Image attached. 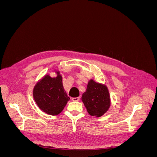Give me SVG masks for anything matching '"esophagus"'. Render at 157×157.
Here are the masks:
<instances>
[{
    "label": "esophagus",
    "instance_id": "esophagus-1",
    "mask_svg": "<svg viewBox=\"0 0 157 157\" xmlns=\"http://www.w3.org/2000/svg\"><path fill=\"white\" fill-rule=\"evenodd\" d=\"M72 100L73 101H78L80 100V97H77V98H73Z\"/></svg>",
    "mask_w": 157,
    "mask_h": 157
}]
</instances>
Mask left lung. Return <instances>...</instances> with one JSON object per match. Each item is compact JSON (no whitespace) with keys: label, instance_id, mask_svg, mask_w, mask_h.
Here are the masks:
<instances>
[{"label":"left lung","instance_id":"1","mask_svg":"<svg viewBox=\"0 0 157 157\" xmlns=\"http://www.w3.org/2000/svg\"><path fill=\"white\" fill-rule=\"evenodd\" d=\"M82 101L91 116H103L111 106V98L107 87L103 84L90 79L86 92L82 96Z\"/></svg>","mask_w":157,"mask_h":157}]
</instances>
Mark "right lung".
Returning a JSON list of instances; mask_svg holds the SVG:
<instances>
[{"mask_svg":"<svg viewBox=\"0 0 157 157\" xmlns=\"http://www.w3.org/2000/svg\"><path fill=\"white\" fill-rule=\"evenodd\" d=\"M54 71L56 77H51L49 74L44 75L36 82L33 91L37 106L50 115H59L70 99L63 88L60 72Z\"/></svg>","mask_w":157,"mask_h":157,"instance_id":"add662e5","label":"right lung"}]
</instances>
